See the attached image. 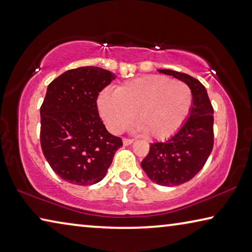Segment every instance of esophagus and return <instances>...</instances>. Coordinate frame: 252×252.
<instances>
[{
    "mask_svg": "<svg viewBox=\"0 0 252 252\" xmlns=\"http://www.w3.org/2000/svg\"><path fill=\"white\" fill-rule=\"evenodd\" d=\"M133 143L132 139H123V146H130Z\"/></svg>",
    "mask_w": 252,
    "mask_h": 252,
    "instance_id": "34e87169",
    "label": "esophagus"
}]
</instances>
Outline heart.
I'll use <instances>...</instances> for the list:
<instances>
[{
    "label": "heart",
    "mask_w": 252,
    "mask_h": 252,
    "mask_svg": "<svg viewBox=\"0 0 252 252\" xmlns=\"http://www.w3.org/2000/svg\"><path fill=\"white\" fill-rule=\"evenodd\" d=\"M191 103L193 94L185 83L150 75L126 82L115 92L103 90L97 109L111 132H121L135 113L139 122L135 130L154 139H166L185 122Z\"/></svg>",
    "instance_id": "obj_1"
}]
</instances>
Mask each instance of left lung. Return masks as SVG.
<instances>
[{"label": "left lung", "instance_id": "8db88e82", "mask_svg": "<svg viewBox=\"0 0 252 252\" xmlns=\"http://www.w3.org/2000/svg\"><path fill=\"white\" fill-rule=\"evenodd\" d=\"M159 73L173 76L186 84L193 94V103L186 121L165 142H154L141 161L147 176L161 186H177L190 181L213 148V107L203 84L191 76L170 69Z\"/></svg>", "mask_w": 252, "mask_h": 252}]
</instances>
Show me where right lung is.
<instances>
[{
  "label": "right lung",
  "mask_w": 252,
  "mask_h": 252,
  "mask_svg": "<svg viewBox=\"0 0 252 252\" xmlns=\"http://www.w3.org/2000/svg\"><path fill=\"white\" fill-rule=\"evenodd\" d=\"M115 74L87 66L67 70L48 85L40 107V142L47 161L63 181L93 185L105 177L121 139L98 115V93Z\"/></svg>",
  "instance_id": "add662e5"
}]
</instances>
